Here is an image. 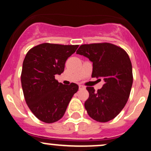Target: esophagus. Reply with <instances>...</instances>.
<instances>
[{"instance_id":"obj_1","label":"esophagus","mask_w":151,"mask_h":151,"mask_svg":"<svg viewBox=\"0 0 151 151\" xmlns=\"http://www.w3.org/2000/svg\"><path fill=\"white\" fill-rule=\"evenodd\" d=\"M79 90L84 89H85V86H82V85H79Z\"/></svg>"}]
</instances>
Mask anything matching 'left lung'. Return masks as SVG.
<instances>
[{
  "label": "left lung",
  "mask_w": 151,
  "mask_h": 151,
  "mask_svg": "<svg viewBox=\"0 0 151 151\" xmlns=\"http://www.w3.org/2000/svg\"><path fill=\"white\" fill-rule=\"evenodd\" d=\"M77 54L93 63L91 77L102 78L105 82L97 91L93 87H86L89 93L84 103L86 111L99 122L112 120L125 106L132 87V65L129 55L122 48L106 42L82 45Z\"/></svg>",
  "instance_id": "obj_1"
}]
</instances>
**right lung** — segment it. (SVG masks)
<instances>
[{"instance_id":"right-lung-1","label":"right lung","mask_w":151,"mask_h":151,"mask_svg":"<svg viewBox=\"0 0 151 151\" xmlns=\"http://www.w3.org/2000/svg\"><path fill=\"white\" fill-rule=\"evenodd\" d=\"M79 45L43 43L27 52L21 74V84L29 109L39 120L56 122L65 114L78 91L77 84L65 85L55 79L65 70L66 60Z\"/></svg>"}]
</instances>
